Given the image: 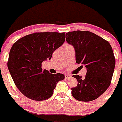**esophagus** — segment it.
I'll return each mask as SVG.
<instances>
[{"instance_id":"34e87169","label":"esophagus","mask_w":122,"mask_h":122,"mask_svg":"<svg viewBox=\"0 0 122 122\" xmlns=\"http://www.w3.org/2000/svg\"><path fill=\"white\" fill-rule=\"evenodd\" d=\"M71 78V75H65V79H70Z\"/></svg>"}]
</instances>
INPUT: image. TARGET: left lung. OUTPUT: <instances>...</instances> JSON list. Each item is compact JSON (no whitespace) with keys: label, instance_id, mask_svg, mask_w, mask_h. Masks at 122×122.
<instances>
[{"label":"left lung","instance_id":"obj_1","mask_svg":"<svg viewBox=\"0 0 122 122\" xmlns=\"http://www.w3.org/2000/svg\"><path fill=\"white\" fill-rule=\"evenodd\" d=\"M66 41L73 46L76 63L85 66L87 73L82 78L73 75L78 81L71 88V94L80 101H91L98 98L110 86L115 66V58L110 43L89 31L66 33Z\"/></svg>","mask_w":122,"mask_h":122}]
</instances>
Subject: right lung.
I'll list each match as a JSON object with an SVG mask.
<instances>
[{
	"label": "right lung",
	"instance_id": "1",
	"mask_svg": "<svg viewBox=\"0 0 122 122\" xmlns=\"http://www.w3.org/2000/svg\"><path fill=\"white\" fill-rule=\"evenodd\" d=\"M65 33L41 32L26 35L10 50L7 67L15 85L29 99L44 101L51 97L56 84L65 78L42 69V63L51 59L53 52L63 45Z\"/></svg>",
	"mask_w": 122,
	"mask_h": 122
}]
</instances>
